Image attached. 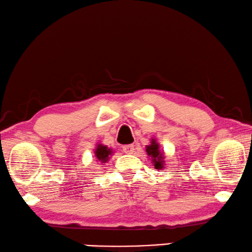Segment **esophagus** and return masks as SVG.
I'll list each match as a JSON object with an SVG mask.
<instances>
[{"label": "esophagus", "mask_w": 252, "mask_h": 252, "mask_svg": "<svg viewBox=\"0 0 252 252\" xmlns=\"http://www.w3.org/2000/svg\"><path fill=\"white\" fill-rule=\"evenodd\" d=\"M123 152L125 154H133L134 153V145H125L123 147Z\"/></svg>", "instance_id": "1"}]
</instances>
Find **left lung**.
I'll use <instances>...</instances> for the list:
<instances>
[{"mask_svg": "<svg viewBox=\"0 0 252 252\" xmlns=\"http://www.w3.org/2000/svg\"><path fill=\"white\" fill-rule=\"evenodd\" d=\"M146 153L148 156L152 157V161L156 169L164 168V153L159 151V144L156 142V139L153 138L151 145H147Z\"/></svg>", "mask_w": 252, "mask_h": 252, "instance_id": "obj_1", "label": "left lung"}]
</instances>
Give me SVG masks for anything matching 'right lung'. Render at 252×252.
I'll list each match as a JSON object with an SVG mask.
<instances>
[{
  "mask_svg": "<svg viewBox=\"0 0 252 252\" xmlns=\"http://www.w3.org/2000/svg\"><path fill=\"white\" fill-rule=\"evenodd\" d=\"M113 154V151L110 148H108L105 145L98 144L95 148V157L97 160H99L100 162H106L109 159V156Z\"/></svg>",
  "mask_w": 252,
  "mask_h": 252,
  "instance_id": "right-lung-1",
  "label": "right lung"
}]
</instances>
